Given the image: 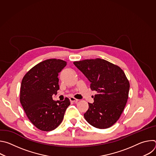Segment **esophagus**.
Wrapping results in <instances>:
<instances>
[{
  "instance_id": "obj_1",
  "label": "esophagus",
  "mask_w": 156,
  "mask_h": 156,
  "mask_svg": "<svg viewBox=\"0 0 156 156\" xmlns=\"http://www.w3.org/2000/svg\"><path fill=\"white\" fill-rule=\"evenodd\" d=\"M70 101L73 102H77L78 101V99H77L73 97H71V98H70Z\"/></svg>"
}]
</instances>
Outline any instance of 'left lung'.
Returning a JSON list of instances; mask_svg holds the SVG:
<instances>
[{"mask_svg": "<svg viewBox=\"0 0 156 156\" xmlns=\"http://www.w3.org/2000/svg\"><path fill=\"white\" fill-rule=\"evenodd\" d=\"M91 82L92 91H97L93 104L84 114L91 125L108 128L119 119L128 98L129 83L119 66L101 58L73 62Z\"/></svg>", "mask_w": 156, "mask_h": 156, "instance_id": "1", "label": "left lung"}]
</instances>
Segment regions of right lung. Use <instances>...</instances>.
I'll return each instance as SVG.
<instances>
[{
	"mask_svg": "<svg viewBox=\"0 0 156 156\" xmlns=\"http://www.w3.org/2000/svg\"><path fill=\"white\" fill-rule=\"evenodd\" d=\"M66 65L60 59L46 60L33 66L22 80L21 104L31 122L41 131L55 129L70 104L67 98L63 101L52 99V95L59 90L58 73Z\"/></svg>",
	"mask_w": 156,
	"mask_h": 156,
	"instance_id": "add662e5",
	"label": "right lung"
}]
</instances>
